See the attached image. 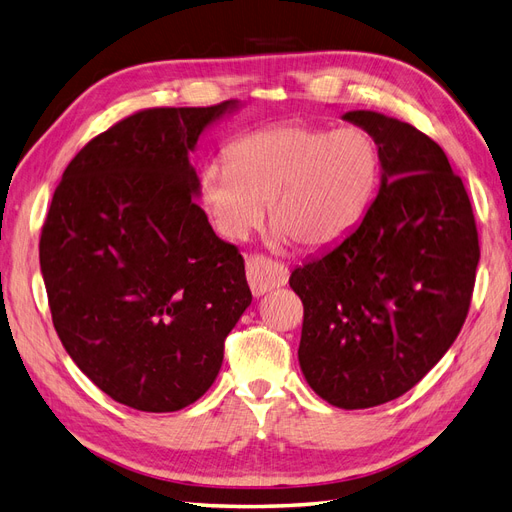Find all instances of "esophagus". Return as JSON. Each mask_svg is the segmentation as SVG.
<instances>
[{
    "instance_id": "1",
    "label": "esophagus",
    "mask_w": 512,
    "mask_h": 512,
    "mask_svg": "<svg viewBox=\"0 0 512 512\" xmlns=\"http://www.w3.org/2000/svg\"><path fill=\"white\" fill-rule=\"evenodd\" d=\"M245 271L254 297H260V294H265L273 288H280L288 282V267L262 254H254L247 258Z\"/></svg>"
}]
</instances>
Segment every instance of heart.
I'll return each mask as SVG.
<instances>
[{
  "label": "heart",
  "instance_id": "1",
  "mask_svg": "<svg viewBox=\"0 0 512 512\" xmlns=\"http://www.w3.org/2000/svg\"><path fill=\"white\" fill-rule=\"evenodd\" d=\"M380 147L363 128L275 123L243 134L226 162L200 173V200L226 239H245L265 220L275 241L320 250L354 228L376 194Z\"/></svg>",
  "mask_w": 512,
  "mask_h": 512
}]
</instances>
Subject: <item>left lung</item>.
I'll use <instances>...</instances> for the list:
<instances>
[{"instance_id": "obj_1", "label": "left lung", "mask_w": 512, "mask_h": 512, "mask_svg": "<svg viewBox=\"0 0 512 512\" xmlns=\"http://www.w3.org/2000/svg\"><path fill=\"white\" fill-rule=\"evenodd\" d=\"M344 119L378 141L382 185L350 235L290 275L303 301L299 363L331 406L408 393L466 322L480 258L461 177L438 143L374 111Z\"/></svg>"}]
</instances>
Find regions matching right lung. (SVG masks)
<instances>
[{
  "instance_id": "add662e5",
  "label": "right lung",
  "mask_w": 512,
  "mask_h": 512,
  "mask_svg": "<svg viewBox=\"0 0 512 512\" xmlns=\"http://www.w3.org/2000/svg\"><path fill=\"white\" fill-rule=\"evenodd\" d=\"M232 100L143 108L64 170L40 235L61 344L100 391L141 412L203 397L252 292L239 247L215 237L188 153Z\"/></svg>"
}]
</instances>
